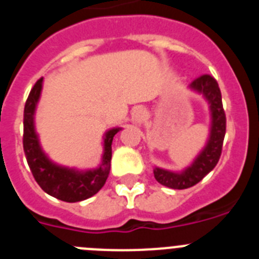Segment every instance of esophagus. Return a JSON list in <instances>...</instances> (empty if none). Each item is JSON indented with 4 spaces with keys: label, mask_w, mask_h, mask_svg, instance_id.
Listing matches in <instances>:
<instances>
[{
    "label": "esophagus",
    "mask_w": 259,
    "mask_h": 259,
    "mask_svg": "<svg viewBox=\"0 0 259 259\" xmlns=\"http://www.w3.org/2000/svg\"><path fill=\"white\" fill-rule=\"evenodd\" d=\"M145 109L144 107H137V109L134 110L132 113V122L136 123V124H141L145 118Z\"/></svg>",
    "instance_id": "esophagus-1"
}]
</instances>
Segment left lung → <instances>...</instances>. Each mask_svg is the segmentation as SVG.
<instances>
[{
  "instance_id": "1",
  "label": "left lung",
  "mask_w": 259,
  "mask_h": 259,
  "mask_svg": "<svg viewBox=\"0 0 259 259\" xmlns=\"http://www.w3.org/2000/svg\"><path fill=\"white\" fill-rule=\"evenodd\" d=\"M189 88L205 97L209 102L210 113H211V127L207 144L202 152L197 155L193 163L187 167L182 172L163 170L159 167L154 168V178L159 184L172 189H187L205 178L210 171L217 166L222 154L224 135H226V114H224L222 95L217 80L210 75L194 79Z\"/></svg>"
}]
</instances>
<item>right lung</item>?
Returning <instances> with one entry per match:
<instances>
[{
	"label": "right lung",
	"mask_w": 259,
	"mask_h": 259,
	"mask_svg": "<svg viewBox=\"0 0 259 259\" xmlns=\"http://www.w3.org/2000/svg\"><path fill=\"white\" fill-rule=\"evenodd\" d=\"M42 89V77L36 81L29 92L24 106L23 119V149L31 172L41 189L53 197L65 202H77L92 197L104 187L110 172L111 162V144L120 128H113L105 134L104 155L101 164L95 170L79 171L53 163L40 146L35 131L33 115Z\"/></svg>",
	"instance_id": "right-lung-1"
}]
</instances>
